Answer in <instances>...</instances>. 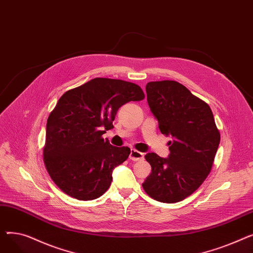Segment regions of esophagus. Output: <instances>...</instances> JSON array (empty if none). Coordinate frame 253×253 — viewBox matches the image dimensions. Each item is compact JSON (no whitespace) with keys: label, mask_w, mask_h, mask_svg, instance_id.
<instances>
[{"label":"esophagus","mask_w":253,"mask_h":253,"mask_svg":"<svg viewBox=\"0 0 253 253\" xmlns=\"http://www.w3.org/2000/svg\"><path fill=\"white\" fill-rule=\"evenodd\" d=\"M129 158H130V160H132V161H140L144 158V155L133 149V150H131Z\"/></svg>","instance_id":"34e87169"}]
</instances>
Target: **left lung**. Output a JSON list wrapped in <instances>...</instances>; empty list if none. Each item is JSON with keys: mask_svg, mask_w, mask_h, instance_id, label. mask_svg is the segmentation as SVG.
Returning <instances> with one entry per match:
<instances>
[{"mask_svg": "<svg viewBox=\"0 0 253 253\" xmlns=\"http://www.w3.org/2000/svg\"><path fill=\"white\" fill-rule=\"evenodd\" d=\"M150 109L161 133L169 135V157L145 155L152 167L142 188L151 198L176 203L191 196L206 179L220 141L210 106L176 81L145 86Z\"/></svg>", "mask_w": 253, "mask_h": 253, "instance_id": "1", "label": "left lung"}]
</instances>
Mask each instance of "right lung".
Returning <instances> with one entry per match:
<instances>
[{
  "label": "right lung",
  "instance_id": "obj_1",
  "mask_svg": "<svg viewBox=\"0 0 253 253\" xmlns=\"http://www.w3.org/2000/svg\"><path fill=\"white\" fill-rule=\"evenodd\" d=\"M144 98L142 89L123 80L95 78L66 91L47 120L44 163L52 180L78 200H94L110 188L113 169L130 149L118 148L102 134L118 110Z\"/></svg>",
  "mask_w": 253,
  "mask_h": 253
}]
</instances>
